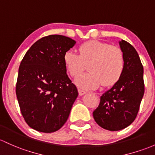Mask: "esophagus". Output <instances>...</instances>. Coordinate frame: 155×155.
Listing matches in <instances>:
<instances>
[{"label":"esophagus","instance_id":"esophagus-1","mask_svg":"<svg viewBox=\"0 0 155 155\" xmlns=\"http://www.w3.org/2000/svg\"><path fill=\"white\" fill-rule=\"evenodd\" d=\"M78 93H79V95L81 96V95H84L86 93V91H85L84 90H82V89H78Z\"/></svg>","mask_w":155,"mask_h":155}]
</instances>
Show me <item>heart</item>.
I'll list each match as a JSON object with an SVG mask.
<instances>
[{
    "label": "heart",
    "instance_id": "obj_1",
    "mask_svg": "<svg viewBox=\"0 0 155 155\" xmlns=\"http://www.w3.org/2000/svg\"><path fill=\"white\" fill-rule=\"evenodd\" d=\"M77 54L71 51L64 56L65 67L68 74L78 78L88 64L89 73L76 80L79 87L84 89H97L101 84L111 86L119 81L124 72V57L117 46L98 41H89L81 44Z\"/></svg>",
    "mask_w": 155,
    "mask_h": 155
}]
</instances>
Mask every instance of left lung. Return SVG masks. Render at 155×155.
I'll use <instances>...</instances> for the list:
<instances>
[{
    "instance_id": "left-lung-1",
    "label": "left lung",
    "mask_w": 155,
    "mask_h": 155,
    "mask_svg": "<svg viewBox=\"0 0 155 155\" xmlns=\"http://www.w3.org/2000/svg\"><path fill=\"white\" fill-rule=\"evenodd\" d=\"M124 69L119 81L101 97L93 117L103 129L119 131L135 120L144 94L143 67L137 51L127 41L119 42Z\"/></svg>"
}]
</instances>
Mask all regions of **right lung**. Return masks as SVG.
Masks as SVG:
<instances>
[{"label": "right lung", "mask_w": 155, "mask_h": 155, "mask_svg": "<svg viewBox=\"0 0 155 155\" xmlns=\"http://www.w3.org/2000/svg\"><path fill=\"white\" fill-rule=\"evenodd\" d=\"M75 44L64 35L46 36L21 61L16 95L25 121L35 130L54 132L69 117L78 92L66 74L64 56Z\"/></svg>", "instance_id": "obj_1"}]
</instances>
